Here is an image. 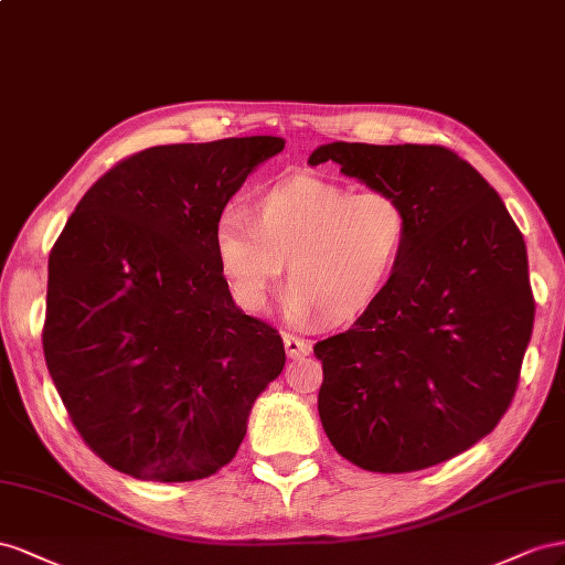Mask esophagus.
Returning a JSON list of instances; mask_svg holds the SVG:
<instances>
[{
    "label": "esophagus",
    "instance_id": "obj_1",
    "mask_svg": "<svg viewBox=\"0 0 565 565\" xmlns=\"http://www.w3.org/2000/svg\"><path fill=\"white\" fill-rule=\"evenodd\" d=\"M284 348L291 360H302L312 352V345L308 341H302L296 333H284Z\"/></svg>",
    "mask_w": 565,
    "mask_h": 565
}]
</instances>
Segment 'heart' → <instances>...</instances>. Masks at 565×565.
I'll use <instances>...</instances> for the list:
<instances>
[{
  "label": "heart",
  "mask_w": 565,
  "mask_h": 565,
  "mask_svg": "<svg viewBox=\"0 0 565 565\" xmlns=\"http://www.w3.org/2000/svg\"><path fill=\"white\" fill-rule=\"evenodd\" d=\"M409 232L402 203L385 191H360L296 174L263 189L250 220L227 207L213 227L217 267L234 298L263 310L288 263L284 308L305 324L329 327L364 315L388 286Z\"/></svg>",
  "instance_id": "heart-1"
}]
</instances>
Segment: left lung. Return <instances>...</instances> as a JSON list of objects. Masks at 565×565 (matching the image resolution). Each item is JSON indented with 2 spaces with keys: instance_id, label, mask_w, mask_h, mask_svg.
<instances>
[{
  "instance_id": "left-lung-1",
  "label": "left lung",
  "mask_w": 565,
  "mask_h": 565,
  "mask_svg": "<svg viewBox=\"0 0 565 565\" xmlns=\"http://www.w3.org/2000/svg\"><path fill=\"white\" fill-rule=\"evenodd\" d=\"M329 160L395 196L409 232L372 308L315 345L321 426L360 469L422 471L486 438L511 405L535 319L525 241L445 147L331 141L308 163Z\"/></svg>"
}]
</instances>
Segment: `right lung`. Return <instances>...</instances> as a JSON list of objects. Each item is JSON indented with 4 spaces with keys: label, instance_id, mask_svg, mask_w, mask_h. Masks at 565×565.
Returning <instances> with one entry per match:
<instances>
[{
    "label": "right lung",
    "instance_id": "1",
    "mask_svg": "<svg viewBox=\"0 0 565 565\" xmlns=\"http://www.w3.org/2000/svg\"><path fill=\"white\" fill-rule=\"evenodd\" d=\"M281 137L170 143L96 182L50 255L44 360L83 440L139 480L230 463L281 335L230 294L213 246L224 205Z\"/></svg>",
    "mask_w": 565,
    "mask_h": 565
}]
</instances>
